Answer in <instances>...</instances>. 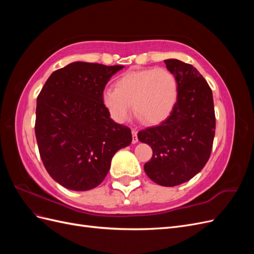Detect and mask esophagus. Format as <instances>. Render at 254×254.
Instances as JSON below:
<instances>
[{
	"mask_svg": "<svg viewBox=\"0 0 254 254\" xmlns=\"http://www.w3.org/2000/svg\"><path fill=\"white\" fill-rule=\"evenodd\" d=\"M131 132H132V144H135L137 143V141H139V139H137V131L135 129H132Z\"/></svg>",
	"mask_w": 254,
	"mask_h": 254,
	"instance_id": "esophagus-1",
	"label": "esophagus"
}]
</instances>
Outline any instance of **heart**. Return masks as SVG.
<instances>
[{"mask_svg":"<svg viewBox=\"0 0 254 254\" xmlns=\"http://www.w3.org/2000/svg\"><path fill=\"white\" fill-rule=\"evenodd\" d=\"M178 99V81L165 67L125 73L115 89H105L102 101L111 119L123 124L132 111L147 125H157L173 112ZM133 106H131V104Z\"/></svg>","mask_w":254,"mask_h":254,"instance_id":"obj_1","label":"heart"}]
</instances>
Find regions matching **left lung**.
I'll list each match as a JSON object with an SVG mask.
<instances>
[{"label":"left lung","instance_id":"obj_1","mask_svg":"<svg viewBox=\"0 0 254 254\" xmlns=\"http://www.w3.org/2000/svg\"><path fill=\"white\" fill-rule=\"evenodd\" d=\"M178 81V99L160 125L141 130L137 139L152 148L144 165L149 178L163 187H176L200 172L210 158L215 135L212 90L191 64L164 60Z\"/></svg>","mask_w":254,"mask_h":254}]
</instances>
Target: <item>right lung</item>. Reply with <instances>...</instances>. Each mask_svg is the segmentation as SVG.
Wrapping results in <instances>:
<instances>
[{
	"label": "right lung",
	"instance_id": "obj_1",
	"mask_svg": "<svg viewBox=\"0 0 254 254\" xmlns=\"http://www.w3.org/2000/svg\"><path fill=\"white\" fill-rule=\"evenodd\" d=\"M123 65L76 61L52 73L37 98L35 133L45 170L61 186L88 190L101 184L111 159L132 141L110 119L102 95Z\"/></svg>",
	"mask_w": 254,
	"mask_h": 254
}]
</instances>
